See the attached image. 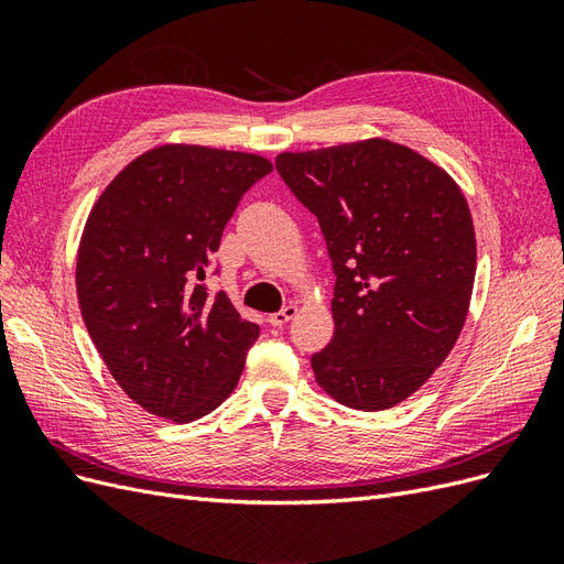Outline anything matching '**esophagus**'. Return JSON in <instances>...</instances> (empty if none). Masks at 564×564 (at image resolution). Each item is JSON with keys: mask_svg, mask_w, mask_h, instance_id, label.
<instances>
[{"mask_svg": "<svg viewBox=\"0 0 564 564\" xmlns=\"http://www.w3.org/2000/svg\"><path fill=\"white\" fill-rule=\"evenodd\" d=\"M296 313H299L296 305H284V308H282L280 313H272V315H268L270 327H284V324H286L289 319H294V317H296Z\"/></svg>", "mask_w": 564, "mask_h": 564, "instance_id": "34e87169", "label": "esophagus"}]
</instances>
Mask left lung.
Returning <instances> with one entry per match:
<instances>
[{
	"mask_svg": "<svg viewBox=\"0 0 564 564\" xmlns=\"http://www.w3.org/2000/svg\"><path fill=\"white\" fill-rule=\"evenodd\" d=\"M275 166L317 216L336 275L315 381L350 409L395 406L464 329L477 263L468 202L445 169L386 139L282 152Z\"/></svg>",
	"mask_w": 564,
	"mask_h": 564,
	"instance_id": "8db88e82",
	"label": "left lung"
}]
</instances>
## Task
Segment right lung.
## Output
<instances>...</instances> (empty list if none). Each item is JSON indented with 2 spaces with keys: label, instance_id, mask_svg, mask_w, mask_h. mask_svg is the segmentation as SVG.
<instances>
[{
  "label": "right lung",
  "instance_id": "obj_1",
  "mask_svg": "<svg viewBox=\"0 0 564 564\" xmlns=\"http://www.w3.org/2000/svg\"><path fill=\"white\" fill-rule=\"evenodd\" d=\"M270 172L249 152L160 145L94 204L77 253L79 311L112 379L150 414L191 423L242 377L259 324L202 280L242 195Z\"/></svg>",
  "mask_w": 564,
  "mask_h": 564
}]
</instances>
